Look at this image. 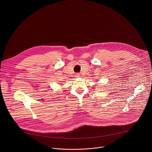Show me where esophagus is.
<instances>
[{
  "label": "esophagus",
  "mask_w": 152,
  "mask_h": 152,
  "mask_svg": "<svg viewBox=\"0 0 152 152\" xmlns=\"http://www.w3.org/2000/svg\"><path fill=\"white\" fill-rule=\"evenodd\" d=\"M75 77H80V74H75Z\"/></svg>",
  "instance_id": "esophagus-1"
}]
</instances>
